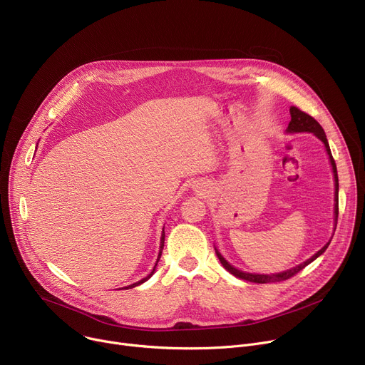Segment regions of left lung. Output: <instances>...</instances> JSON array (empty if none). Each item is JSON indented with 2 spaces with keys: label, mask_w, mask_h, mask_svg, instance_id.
Returning <instances> with one entry per match:
<instances>
[{
  "label": "left lung",
  "mask_w": 365,
  "mask_h": 365,
  "mask_svg": "<svg viewBox=\"0 0 365 365\" xmlns=\"http://www.w3.org/2000/svg\"><path fill=\"white\" fill-rule=\"evenodd\" d=\"M289 113H291V122L288 123V132H312V134H314L317 138H320L326 147V151L329 154V158H330V163H332V169H334V176H335V221L338 224V214H339V204H338V189H339V183H338V170H336V164H335V160L332 157V153H330V147H329V143H327V138H326V134L323 128L320 126V123L313 118L310 116L309 113L303 112L302 109H298L297 106H291L289 109ZM330 243V242H329ZM329 243L326 246H323L316 255H313L310 259H307L306 262H303L302 264H298V267L292 268V269H288L285 272H281V274H275V275H259V274H249V272H242L236 268L231 267V264L217 252V256L220 259V262L222 263V267L230 272L233 274L235 277L240 278V279H245V281H249V282H256V284H268V282H279V281H285V279H289L291 277H294L295 274L300 272L302 269H304L309 263H312L316 257H319L329 246Z\"/></svg>",
  "instance_id": "8db88e82"
}]
</instances>
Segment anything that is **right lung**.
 <instances>
[{
  "instance_id": "add662e5",
  "label": "right lung",
  "mask_w": 365,
  "mask_h": 365,
  "mask_svg": "<svg viewBox=\"0 0 365 365\" xmlns=\"http://www.w3.org/2000/svg\"><path fill=\"white\" fill-rule=\"evenodd\" d=\"M163 246H164V233L161 235V242H160V253H158V259H160V256H161V250H163ZM158 259H157V262H158ZM155 264H157V263H155ZM154 269H155V267H154ZM154 269L151 271V274H150L147 278H144V279H141V281H138V282H135V284H132V285H129V287H126V288H128V289H129V288H134V287H137V285H140V284L145 282V281H147V279H148V278H150V277L154 274Z\"/></svg>"
}]
</instances>
